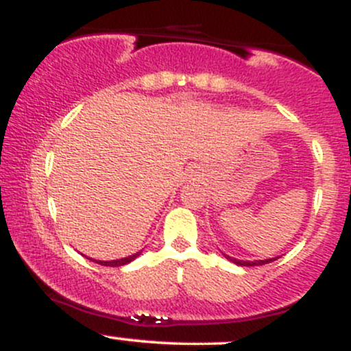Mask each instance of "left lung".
Here are the masks:
<instances>
[{"label":"left lung","instance_id":"obj_1","mask_svg":"<svg viewBox=\"0 0 351 351\" xmlns=\"http://www.w3.org/2000/svg\"><path fill=\"white\" fill-rule=\"evenodd\" d=\"M224 256H226V254H224ZM226 259L232 261V263L237 264V265H249V267H251V265L269 264V263H272V261H276L274 257H272V259H265V261H239V259H234V257H229V256H226Z\"/></svg>","mask_w":351,"mask_h":351}]
</instances>
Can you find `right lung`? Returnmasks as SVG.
Instances as JSON below:
<instances>
[{"mask_svg":"<svg viewBox=\"0 0 351 351\" xmlns=\"http://www.w3.org/2000/svg\"><path fill=\"white\" fill-rule=\"evenodd\" d=\"M140 252L134 254V256H128V257H123V259H117V261H95V263L100 264V265H108V267H120V265H125L128 263H132V261L135 259V257H138Z\"/></svg>","mask_w":351,"mask_h":351,"instance_id":"1","label":"right lung"}]
</instances>
